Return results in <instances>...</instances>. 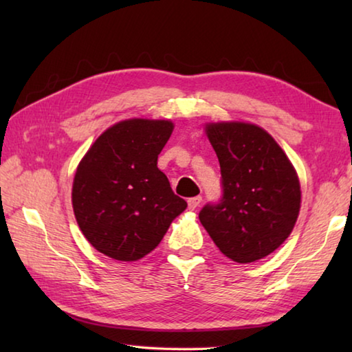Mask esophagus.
I'll use <instances>...</instances> for the list:
<instances>
[{
	"label": "esophagus",
	"mask_w": 352,
	"mask_h": 352,
	"mask_svg": "<svg viewBox=\"0 0 352 352\" xmlns=\"http://www.w3.org/2000/svg\"><path fill=\"white\" fill-rule=\"evenodd\" d=\"M200 201H201V197H200V195H195V197H190V199L188 200V206H189V210H190V211H194L195 208H197V206L200 205Z\"/></svg>",
	"instance_id": "34e87169"
}]
</instances>
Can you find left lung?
<instances>
[{"label": "left lung", "mask_w": 352, "mask_h": 352, "mask_svg": "<svg viewBox=\"0 0 352 352\" xmlns=\"http://www.w3.org/2000/svg\"><path fill=\"white\" fill-rule=\"evenodd\" d=\"M206 135L222 174V199L199 214L226 258L247 264L287 239L300 212V180L287 155L254 124L211 122Z\"/></svg>", "instance_id": "obj_1"}]
</instances>
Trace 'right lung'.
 I'll list each match as a JSON object with an SVG mask.
<instances>
[{"label":"right lung","instance_id":"add662e5","mask_svg":"<svg viewBox=\"0 0 352 352\" xmlns=\"http://www.w3.org/2000/svg\"><path fill=\"white\" fill-rule=\"evenodd\" d=\"M174 124L127 119L107 129L77 166L73 210L87 241L111 259L138 261L188 204L158 169Z\"/></svg>","mask_w":352,"mask_h":352}]
</instances>
